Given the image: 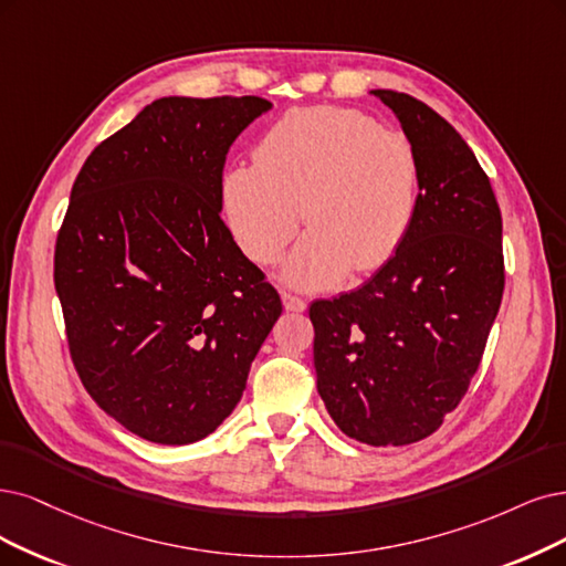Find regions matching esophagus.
Here are the masks:
<instances>
[{"label":"esophagus","instance_id":"1","mask_svg":"<svg viewBox=\"0 0 566 566\" xmlns=\"http://www.w3.org/2000/svg\"><path fill=\"white\" fill-rule=\"evenodd\" d=\"M282 303H284V310L286 312H305L307 303L298 296H291V294H282Z\"/></svg>","mask_w":566,"mask_h":566}]
</instances>
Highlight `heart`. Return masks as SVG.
<instances>
[{"label":"heart","mask_w":566,"mask_h":566,"mask_svg":"<svg viewBox=\"0 0 566 566\" xmlns=\"http://www.w3.org/2000/svg\"><path fill=\"white\" fill-rule=\"evenodd\" d=\"M420 193L410 139L347 107L291 109L256 144L254 163L221 177V209L244 254L275 263L301 219L312 223L289 251V286L331 289L354 270L389 263L403 247Z\"/></svg>","instance_id":"b5f03b06"}]
</instances>
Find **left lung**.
I'll return each instance as SVG.
<instances>
[{
	"label": "left lung",
	"instance_id": "obj_1",
	"mask_svg": "<svg viewBox=\"0 0 566 566\" xmlns=\"http://www.w3.org/2000/svg\"><path fill=\"white\" fill-rule=\"evenodd\" d=\"M420 165L410 233L359 289L310 305L322 401L354 441L408 446L443 424L483 359L504 296L501 212L452 125L399 91H370Z\"/></svg>",
	"mask_w": 566,
	"mask_h": 566
}]
</instances>
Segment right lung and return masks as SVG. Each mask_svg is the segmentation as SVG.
Masks as SVG:
<instances>
[{
  "label": "right lung",
  "instance_id": "1",
  "mask_svg": "<svg viewBox=\"0 0 566 566\" xmlns=\"http://www.w3.org/2000/svg\"><path fill=\"white\" fill-rule=\"evenodd\" d=\"M272 102L160 97L83 163L55 242L78 378L125 429L188 446L235 410L282 301L221 221L230 144Z\"/></svg>",
  "mask_w": 566,
  "mask_h": 566
}]
</instances>
